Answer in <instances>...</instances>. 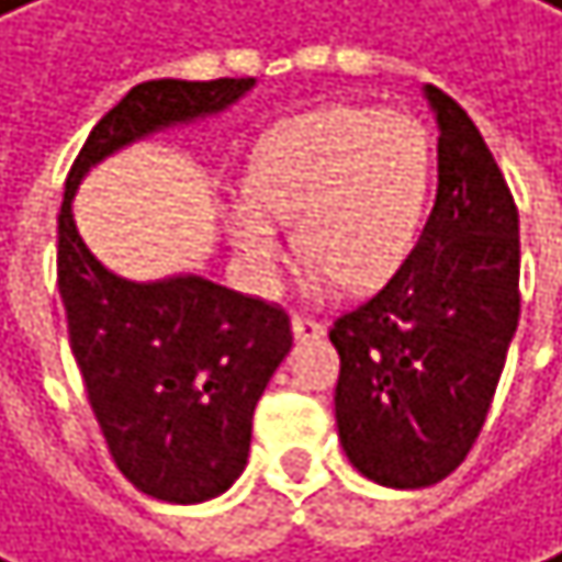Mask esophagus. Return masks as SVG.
Segmentation results:
<instances>
[{
    "instance_id": "1",
    "label": "esophagus",
    "mask_w": 562,
    "mask_h": 562,
    "mask_svg": "<svg viewBox=\"0 0 562 562\" xmlns=\"http://www.w3.org/2000/svg\"><path fill=\"white\" fill-rule=\"evenodd\" d=\"M291 335H294V341H307V338H322L325 335V325L322 322H315V318H291Z\"/></svg>"
}]
</instances>
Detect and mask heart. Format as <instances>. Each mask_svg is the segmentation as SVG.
<instances>
[{
  "label": "heart",
  "instance_id": "b5f03b06",
  "mask_svg": "<svg viewBox=\"0 0 562 562\" xmlns=\"http://www.w3.org/2000/svg\"><path fill=\"white\" fill-rule=\"evenodd\" d=\"M250 193L224 204V231L255 284H274L294 224L307 288L379 291L423 231L432 144L408 113L325 106L274 126L250 164Z\"/></svg>",
  "mask_w": 562,
  "mask_h": 562
}]
</instances>
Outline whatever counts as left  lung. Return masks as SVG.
<instances>
[{"label":"left lung","mask_w":562,"mask_h":562,"mask_svg":"<svg viewBox=\"0 0 562 562\" xmlns=\"http://www.w3.org/2000/svg\"><path fill=\"white\" fill-rule=\"evenodd\" d=\"M439 126L432 214L402 271L331 328L338 439L379 486L423 490L465 459L519 322V214L465 110L423 87Z\"/></svg>","instance_id":"8db88e82"}]
</instances>
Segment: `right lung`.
<instances>
[{"label":"right lung","instance_id":"add662e5","mask_svg":"<svg viewBox=\"0 0 562 562\" xmlns=\"http://www.w3.org/2000/svg\"><path fill=\"white\" fill-rule=\"evenodd\" d=\"M244 79H150L133 87L82 144L59 207V297L93 415L126 480L160 503H204L234 486L250 452V418L291 351L281 307L204 274L130 281L110 271L72 221L97 164L231 110Z\"/></svg>","mask_w":562,"mask_h":562}]
</instances>
